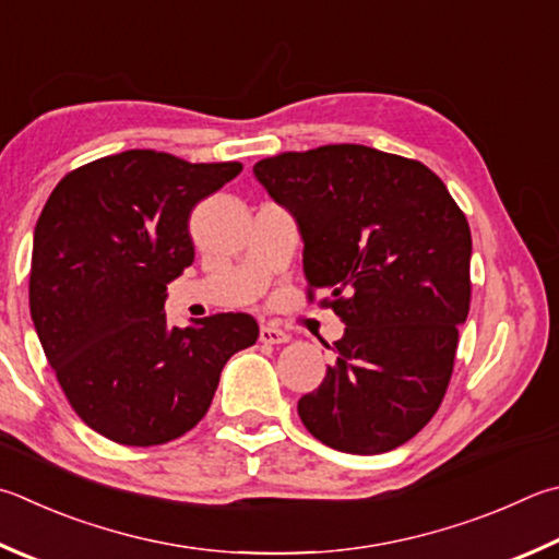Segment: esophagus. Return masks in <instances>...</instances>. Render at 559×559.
<instances>
[{"mask_svg":"<svg viewBox=\"0 0 559 559\" xmlns=\"http://www.w3.org/2000/svg\"><path fill=\"white\" fill-rule=\"evenodd\" d=\"M259 340L263 344H283L290 340L288 332H283L281 328H276V324H263L261 332H259Z\"/></svg>","mask_w":559,"mask_h":559,"instance_id":"34e87169","label":"esophagus"}]
</instances>
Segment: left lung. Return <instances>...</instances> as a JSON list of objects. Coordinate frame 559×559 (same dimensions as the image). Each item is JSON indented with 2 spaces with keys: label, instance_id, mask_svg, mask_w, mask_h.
<instances>
[{
  "label": "left lung",
  "instance_id": "left-lung-1",
  "mask_svg": "<svg viewBox=\"0 0 559 559\" xmlns=\"http://www.w3.org/2000/svg\"><path fill=\"white\" fill-rule=\"evenodd\" d=\"M302 235L308 300L347 324L322 383L298 401L312 438L381 454L415 438L448 391L472 298V231L420 160L361 144L253 166Z\"/></svg>",
  "mask_w": 559,
  "mask_h": 559
}]
</instances>
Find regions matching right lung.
<instances>
[{
    "instance_id": "1",
    "label": "right lung",
    "mask_w": 559,
    "mask_h": 559,
    "mask_svg": "<svg viewBox=\"0 0 559 559\" xmlns=\"http://www.w3.org/2000/svg\"><path fill=\"white\" fill-rule=\"evenodd\" d=\"M241 164L131 148L58 182L34 231L28 306L68 403L107 440L154 448L195 428L231 354L259 340L247 312L170 328L168 283L192 261L188 222Z\"/></svg>"
}]
</instances>
